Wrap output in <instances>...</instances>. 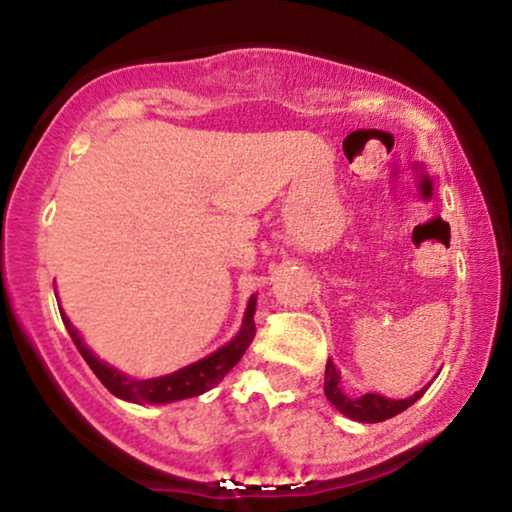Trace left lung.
<instances>
[{
	"label": "left lung",
	"instance_id": "1",
	"mask_svg": "<svg viewBox=\"0 0 512 512\" xmlns=\"http://www.w3.org/2000/svg\"><path fill=\"white\" fill-rule=\"evenodd\" d=\"M426 387L407 399H387L383 395H373V392H368V395L363 397H349L344 395L342 387H339V373L337 368H334V363L327 361V368H325L327 399H330L334 407L342 411L344 416H349V419L354 421H361V424H378V421L392 419V416H397L399 411L409 409L416 399L424 395Z\"/></svg>",
	"mask_w": 512,
	"mask_h": 512
}]
</instances>
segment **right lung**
<instances>
[{"instance_id": "add662e5", "label": "right lung", "mask_w": 512, "mask_h": 512, "mask_svg": "<svg viewBox=\"0 0 512 512\" xmlns=\"http://www.w3.org/2000/svg\"><path fill=\"white\" fill-rule=\"evenodd\" d=\"M255 305H257V296H252L248 303V310H245L243 327H240L236 337H233L226 346H221L219 351H214L211 356L202 358V361L192 363V366L175 370V373L170 375H161V378H149V380L127 378L125 373L110 368L108 363L101 361V358L93 356L91 351L86 349V344L81 342L79 332L74 330L72 322L67 320V315H64L62 310L60 315L64 325H67L69 334H72L76 349L81 351V356H84V361L88 363V368L96 373V378L101 380V383L108 387L115 397L127 399V402H137V404H166V402H178V399L197 397L221 383L223 375L236 366L240 358H243L245 349H248L252 339H255Z\"/></svg>"}]
</instances>
